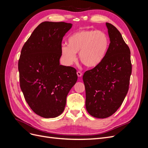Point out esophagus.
I'll use <instances>...</instances> for the list:
<instances>
[{"instance_id":"obj_1","label":"esophagus","mask_w":148,"mask_h":148,"mask_svg":"<svg viewBox=\"0 0 148 148\" xmlns=\"http://www.w3.org/2000/svg\"><path fill=\"white\" fill-rule=\"evenodd\" d=\"M77 75H78V77H82V73L81 72V71H77Z\"/></svg>"}]
</instances>
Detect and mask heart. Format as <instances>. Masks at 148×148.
<instances>
[{
  "label": "heart",
  "instance_id": "b5f03b06",
  "mask_svg": "<svg viewBox=\"0 0 148 148\" xmlns=\"http://www.w3.org/2000/svg\"><path fill=\"white\" fill-rule=\"evenodd\" d=\"M68 45L62 44V60L70 66L77 60V53L80 61L89 68H95L104 60L109 48V39L100 31L83 29L71 34L67 39Z\"/></svg>",
  "mask_w": 148,
  "mask_h": 148
}]
</instances>
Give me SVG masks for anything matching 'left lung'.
<instances>
[{"mask_svg": "<svg viewBox=\"0 0 148 148\" xmlns=\"http://www.w3.org/2000/svg\"><path fill=\"white\" fill-rule=\"evenodd\" d=\"M110 44L102 63L83 76L86 91V109L92 117L105 119L122 105L128 91L132 74L130 51L119 31L106 23Z\"/></svg>", "mask_w": 148, "mask_h": 148, "instance_id": "left-lung-1", "label": "left lung"}]
</instances>
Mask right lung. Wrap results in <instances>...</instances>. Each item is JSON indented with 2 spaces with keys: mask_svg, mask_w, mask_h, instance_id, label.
<instances>
[{
  "mask_svg": "<svg viewBox=\"0 0 148 148\" xmlns=\"http://www.w3.org/2000/svg\"><path fill=\"white\" fill-rule=\"evenodd\" d=\"M72 25L42 22L21 49L20 88L30 108L44 118H55L63 112L66 96L77 81L75 69L60 64L62 39Z\"/></svg>",
  "mask_w": 148,
  "mask_h": 148,
  "instance_id": "1",
  "label": "right lung"
}]
</instances>
